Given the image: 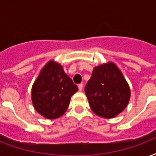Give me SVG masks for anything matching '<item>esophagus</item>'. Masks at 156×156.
<instances>
[{"mask_svg": "<svg viewBox=\"0 0 156 156\" xmlns=\"http://www.w3.org/2000/svg\"><path fill=\"white\" fill-rule=\"evenodd\" d=\"M78 90H79V91H82V90H83V84H82V83H80V84H78Z\"/></svg>", "mask_w": 156, "mask_h": 156, "instance_id": "esophagus-1", "label": "esophagus"}]
</instances>
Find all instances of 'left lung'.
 <instances>
[{"label": "left lung", "mask_w": 156, "mask_h": 156, "mask_svg": "<svg viewBox=\"0 0 156 156\" xmlns=\"http://www.w3.org/2000/svg\"><path fill=\"white\" fill-rule=\"evenodd\" d=\"M85 93L92 111L106 119L122 112L130 98L128 83L111 62L94 69L85 87Z\"/></svg>", "instance_id": "8db88e82"}]
</instances>
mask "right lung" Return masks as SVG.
Returning a JSON list of instances; mask_svg holds the SVG:
<instances>
[{
	"instance_id": "obj_1",
	"label": "right lung",
	"mask_w": 156,
	"mask_h": 156,
	"mask_svg": "<svg viewBox=\"0 0 156 156\" xmlns=\"http://www.w3.org/2000/svg\"><path fill=\"white\" fill-rule=\"evenodd\" d=\"M78 87L59 64L50 61L41 70L32 89L36 110L47 119H57L67 110Z\"/></svg>"
}]
</instances>
